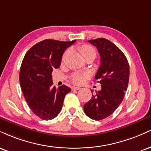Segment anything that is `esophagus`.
Masks as SVG:
<instances>
[{
    "label": "esophagus",
    "instance_id": "esophagus-1",
    "mask_svg": "<svg viewBox=\"0 0 151 151\" xmlns=\"http://www.w3.org/2000/svg\"><path fill=\"white\" fill-rule=\"evenodd\" d=\"M80 87H77V86H73L72 87V90H79L80 89Z\"/></svg>",
    "mask_w": 151,
    "mask_h": 151
}]
</instances>
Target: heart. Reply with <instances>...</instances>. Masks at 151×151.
Listing matches in <instances>:
<instances>
[{"instance_id": "heart-1", "label": "heart", "mask_w": 151, "mask_h": 151, "mask_svg": "<svg viewBox=\"0 0 151 151\" xmlns=\"http://www.w3.org/2000/svg\"><path fill=\"white\" fill-rule=\"evenodd\" d=\"M79 51H80L81 55H83V57L89 53H93L96 55V51L94 48L92 46H89V45H83V46H81L79 48ZM88 77V74H74L72 77V81L75 84H81V83L84 82L85 79Z\"/></svg>"}]
</instances>
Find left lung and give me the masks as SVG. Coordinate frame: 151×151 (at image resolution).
<instances>
[{"label": "left lung", "mask_w": 151, "mask_h": 151, "mask_svg": "<svg viewBox=\"0 0 151 151\" xmlns=\"http://www.w3.org/2000/svg\"><path fill=\"white\" fill-rule=\"evenodd\" d=\"M88 42L97 48L101 56L95 78L101 84V90L92 95L83 105V110L91 119L101 120L113 113L123 101L129 79V65L123 52L109 40L100 38Z\"/></svg>", "instance_id": "1"}]
</instances>
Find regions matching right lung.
<instances>
[{
  "label": "right lung",
  "instance_id": "obj_1",
  "mask_svg": "<svg viewBox=\"0 0 151 151\" xmlns=\"http://www.w3.org/2000/svg\"><path fill=\"white\" fill-rule=\"evenodd\" d=\"M76 40L61 41L46 39L27 51L19 71V83L32 112L44 120L55 118L71 88L65 85L52 86V72L61 63L63 52Z\"/></svg>",
  "mask_w": 151,
  "mask_h": 151
}]
</instances>
